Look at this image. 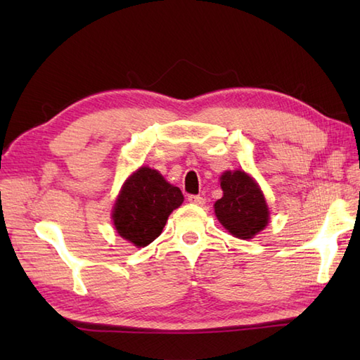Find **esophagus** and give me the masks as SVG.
Returning <instances> with one entry per match:
<instances>
[{"label": "esophagus", "mask_w": 360, "mask_h": 360, "mask_svg": "<svg viewBox=\"0 0 360 360\" xmlns=\"http://www.w3.org/2000/svg\"><path fill=\"white\" fill-rule=\"evenodd\" d=\"M187 200H188V202H192L195 205H204L205 204V200L200 195H188Z\"/></svg>", "instance_id": "1"}]
</instances>
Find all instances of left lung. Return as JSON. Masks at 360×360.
Instances as JSON below:
<instances>
[{"label": "left lung", "mask_w": 360, "mask_h": 360, "mask_svg": "<svg viewBox=\"0 0 360 360\" xmlns=\"http://www.w3.org/2000/svg\"><path fill=\"white\" fill-rule=\"evenodd\" d=\"M223 198L215 202V213L236 238L249 240L269 223V210L257 182L244 172H226L221 176Z\"/></svg>", "instance_id": "obj_1"}]
</instances>
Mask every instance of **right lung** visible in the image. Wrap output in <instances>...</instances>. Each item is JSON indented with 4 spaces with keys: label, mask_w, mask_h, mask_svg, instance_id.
Wrapping results in <instances>:
<instances>
[{
    "label": "right lung",
    "mask_w": 360,
    "mask_h": 360,
    "mask_svg": "<svg viewBox=\"0 0 360 360\" xmlns=\"http://www.w3.org/2000/svg\"><path fill=\"white\" fill-rule=\"evenodd\" d=\"M184 201L181 190L162 174L141 167L122 187L114 204L112 221L122 238L143 248L162 232L168 215Z\"/></svg>",
    "instance_id": "add662e5"
}]
</instances>
